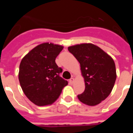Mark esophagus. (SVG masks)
<instances>
[{"instance_id":"1","label":"esophagus","mask_w":133,"mask_h":133,"mask_svg":"<svg viewBox=\"0 0 133 133\" xmlns=\"http://www.w3.org/2000/svg\"><path fill=\"white\" fill-rule=\"evenodd\" d=\"M73 82H74V78H71L69 80V83L70 84H72L73 83Z\"/></svg>"}]
</instances>
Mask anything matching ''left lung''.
<instances>
[{"label":"left lung","instance_id":"1","mask_svg":"<svg viewBox=\"0 0 133 133\" xmlns=\"http://www.w3.org/2000/svg\"><path fill=\"white\" fill-rule=\"evenodd\" d=\"M68 51L81 64L85 89L78 95L88 105H96L111 92L116 80L115 65L112 58L99 47L83 43L68 47Z\"/></svg>","mask_w":133,"mask_h":133}]
</instances>
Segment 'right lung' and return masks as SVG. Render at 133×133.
Returning <instances> with one entry per match:
<instances>
[{
	"instance_id": "1",
	"label": "right lung",
	"mask_w": 133,
	"mask_h": 133,
	"mask_svg": "<svg viewBox=\"0 0 133 133\" xmlns=\"http://www.w3.org/2000/svg\"><path fill=\"white\" fill-rule=\"evenodd\" d=\"M63 49L59 45L45 43L34 48L22 59L20 84L26 97L36 105L54 103L68 85V81L60 76L63 69L55 63V58Z\"/></svg>"
}]
</instances>
